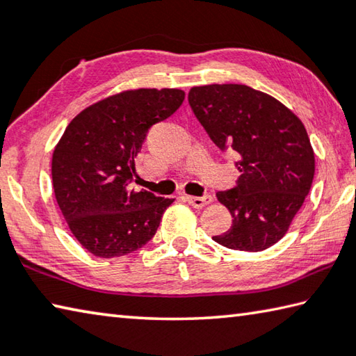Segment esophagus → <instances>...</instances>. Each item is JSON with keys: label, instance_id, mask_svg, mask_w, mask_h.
I'll use <instances>...</instances> for the list:
<instances>
[{"label": "esophagus", "instance_id": "obj_1", "mask_svg": "<svg viewBox=\"0 0 356 356\" xmlns=\"http://www.w3.org/2000/svg\"><path fill=\"white\" fill-rule=\"evenodd\" d=\"M186 201H188L190 206L196 207V209H202L206 207L207 204L212 202V196L210 195H204V196H186Z\"/></svg>", "mask_w": 356, "mask_h": 356}]
</instances>
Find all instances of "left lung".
I'll use <instances>...</instances> for the list:
<instances>
[{
	"mask_svg": "<svg viewBox=\"0 0 356 356\" xmlns=\"http://www.w3.org/2000/svg\"><path fill=\"white\" fill-rule=\"evenodd\" d=\"M188 102L210 140L238 155L237 185L216 193L232 226L212 238L238 251L270 248L284 237L314 179L305 125L272 95L245 84L195 86Z\"/></svg>",
	"mask_w": 356,
	"mask_h": 356,
	"instance_id": "left-lung-1",
	"label": "left lung"
}]
</instances>
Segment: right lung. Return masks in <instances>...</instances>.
<instances>
[{
	"label": "right lung",
	"instance_id": "add662e5",
	"mask_svg": "<svg viewBox=\"0 0 356 356\" xmlns=\"http://www.w3.org/2000/svg\"><path fill=\"white\" fill-rule=\"evenodd\" d=\"M180 89H131L72 119L51 160L53 190L69 229L97 257L146 245L174 200L131 188L149 129L177 111Z\"/></svg>",
	"mask_w": 356,
	"mask_h": 356
}]
</instances>
